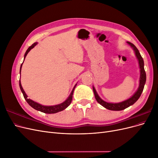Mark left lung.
Segmentation results:
<instances>
[{
  "instance_id": "obj_1",
  "label": "left lung",
  "mask_w": 158,
  "mask_h": 158,
  "mask_svg": "<svg viewBox=\"0 0 158 158\" xmlns=\"http://www.w3.org/2000/svg\"><path fill=\"white\" fill-rule=\"evenodd\" d=\"M127 43L132 47L134 51H135V55L138 60V63H139L140 69V85H139V88H138L136 93L134 94L131 98L128 99L127 100H126V101H124L123 102L118 103H107V102H104L103 100H102L101 98H100L98 94L96 92V90L95 89L94 87L93 86V91H94V93L95 95V99L97 100V102L100 105H102V106H103L105 108H106L109 110H111V111H121V110L125 109L135 103L140 97V95L143 92V89H144L145 83H146V72H145V70L144 68V60H143L139 51L138 50L136 46L134 44H131V43H130V42H127Z\"/></svg>"
}]
</instances>
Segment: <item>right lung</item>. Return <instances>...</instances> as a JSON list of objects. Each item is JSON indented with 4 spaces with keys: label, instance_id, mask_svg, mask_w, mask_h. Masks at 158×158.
<instances>
[{
    "label": "right lung",
    "instance_id": "1",
    "mask_svg": "<svg viewBox=\"0 0 158 158\" xmlns=\"http://www.w3.org/2000/svg\"><path fill=\"white\" fill-rule=\"evenodd\" d=\"M37 44V43H34V44H32L29 48L27 49V50L26 51V53L24 55V59L26 58V55H27L28 52H29V51L33 49V47H34ZM23 64V63H22ZM22 64H21V66H20V73L21 72V69H22ZM19 85H20V89L22 91V92L23 94V97H24V99H26V101L27 102V103L30 105V106L33 107V109H35L36 110H37V111H40L41 112H43V113H49V114H51V113H58L59 111H63V110L65 109L66 107L69 106V105L71 103V102H72V99H73V92H74V88L76 87V84L75 85V86L74 87L73 91H72L71 94H70L69 97L67 98V99L66 100L65 102H64L63 103H62L60 104H59V105H56V106H42V105H40V103H37L35 102L32 101L31 99H28L27 98V95L26 94L24 90L22 88V86L21 85V82H20V81H19Z\"/></svg>",
    "mask_w": 158,
    "mask_h": 158
}]
</instances>
